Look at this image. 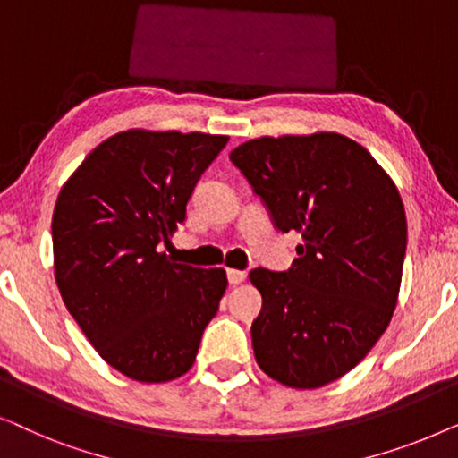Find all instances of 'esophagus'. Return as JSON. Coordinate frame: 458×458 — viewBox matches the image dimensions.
I'll use <instances>...</instances> for the list:
<instances>
[{
  "mask_svg": "<svg viewBox=\"0 0 458 458\" xmlns=\"http://www.w3.org/2000/svg\"><path fill=\"white\" fill-rule=\"evenodd\" d=\"M227 279H229L231 285H237V284H242L243 279H246V273L237 271V268H227Z\"/></svg>",
  "mask_w": 458,
  "mask_h": 458,
  "instance_id": "obj_1",
  "label": "esophagus"
}]
</instances>
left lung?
Returning <instances> with one entry per match:
<instances>
[{
	"instance_id": "8db88e82",
	"label": "left lung",
	"mask_w": 458,
	"mask_h": 458,
	"mask_svg": "<svg viewBox=\"0 0 458 458\" xmlns=\"http://www.w3.org/2000/svg\"><path fill=\"white\" fill-rule=\"evenodd\" d=\"M275 229L300 231L287 271L252 268L259 367L310 390L354 369L396 309L406 254L403 199L371 154L337 133L260 137L229 154Z\"/></svg>"
}]
</instances>
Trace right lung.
I'll list each match as a JSON object with an SVG mask.
<instances>
[{"instance_id":"add662e5","label":"right lung","mask_w":458,"mask_h":458,"mask_svg":"<svg viewBox=\"0 0 458 458\" xmlns=\"http://www.w3.org/2000/svg\"><path fill=\"white\" fill-rule=\"evenodd\" d=\"M229 137L124 131L62 187L52 218L55 284L98 354L135 381L187 373L227 275L158 252L185 221L202 173Z\"/></svg>"}]
</instances>
